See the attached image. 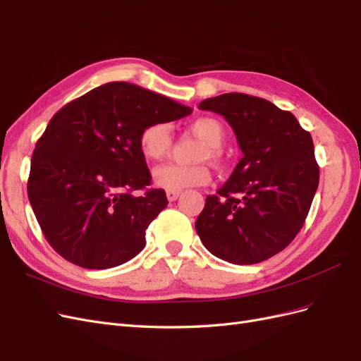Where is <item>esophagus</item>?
<instances>
[{"mask_svg": "<svg viewBox=\"0 0 361 361\" xmlns=\"http://www.w3.org/2000/svg\"><path fill=\"white\" fill-rule=\"evenodd\" d=\"M179 195H180V191H174V190H169V191H167V199H169V202L178 200Z\"/></svg>", "mask_w": 361, "mask_h": 361, "instance_id": "esophagus-1", "label": "esophagus"}]
</instances>
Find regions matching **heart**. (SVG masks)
<instances>
[{"label": "heart", "instance_id": "heart-1", "mask_svg": "<svg viewBox=\"0 0 361 361\" xmlns=\"http://www.w3.org/2000/svg\"><path fill=\"white\" fill-rule=\"evenodd\" d=\"M191 129L202 140L206 146L200 150L199 159H211L214 162H221L223 152L221 146L226 140V128L218 118L200 117L194 120ZM140 150L149 159H161L166 157L171 149V128L169 123H152L141 130L138 138ZM155 183L161 188L179 191L190 187H200L211 180V170L206 164H164L158 167L154 174Z\"/></svg>", "mask_w": 361, "mask_h": 361}]
</instances>
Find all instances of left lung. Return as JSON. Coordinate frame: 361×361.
I'll return each mask as SVG.
<instances>
[{
  "label": "left lung",
  "mask_w": 361,
  "mask_h": 361,
  "mask_svg": "<svg viewBox=\"0 0 361 361\" xmlns=\"http://www.w3.org/2000/svg\"><path fill=\"white\" fill-rule=\"evenodd\" d=\"M223 116L243 158L195 221L203 245L235 265H253L285 250L305 221L319 183L313 140L272 102L244 93L204 99Z\"/></svg>",
  "instance_id": "8db88e82"
}]
</instances>
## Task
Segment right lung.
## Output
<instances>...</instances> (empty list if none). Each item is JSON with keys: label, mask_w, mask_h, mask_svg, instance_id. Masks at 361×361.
<instances>
[{"label": "right lung", "mask_w": 361, "mask_h": 361, "mask_svg": "<svg viewBox=\"0 0 361 361\" xmlns=\"http://www.w3.org/2000/svg\"><path fill=\"white\" fill-rule=\"evenodd\" d=\"M191 108L129 82H108L64 105L31 157L28 199L60 256L89 268H114L146 245V228L169 200L150 185L138 138L152 123Z\"/></svg>", "instance_id": "add662e5"}]
</instances>
